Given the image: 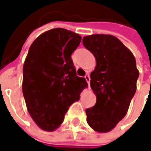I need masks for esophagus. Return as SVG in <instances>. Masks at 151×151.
Returning <instances> with one entry per match:
<instances>
[{
	"mask_svg": "<svg viewBox=\"0 0 151 151\" xmlns=\"http://www.w3.org/2000/svg\"><path fill=\"white\" fill-rule=\"evenodd\" d=\"M85 79H86V82L88 83V86H89V87H90V81H91L90 76H89V75H86V76H85Z\"/></svg>",
	"mask_w": 151,
	"mask_h": 151,
	"instance_id": "1",
	"label": "esophagus"
}]
</instances>
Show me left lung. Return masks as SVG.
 <instances>
[{
  "label": "left lung",
  "mask_w": 151,
  "mask_h": 151,
  "mask_svg": "<svg viewBox=\"0 0 151 151\" xmlns=\"http://www.w3.org/2000/svg\"><path fill=\"white\" fill-rule=\"evenodd\" d=\"M96 65L91 74L96 105L86 110L88 125L100 133L111 131L126 115L136 91L139 70L134 55L118 38L95 34L83 38Z\"/></svg>",
  "instance_id": "left-lung-1"
}]
</instances>
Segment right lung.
<instances>
[{
    "label": "right lung",
    "mask_w": 151,
    "mask_h": 151,
    "mask_svg": "<svg viewBox=\"0 0 151 151\" xmlns=\"http://www.w3.org/2000/svg\"><path fill=\"white\" fill-rule=\"evenodd\" d=\"M81 36L63 28L42 33L31 44L23 65L22 92L31 118L45 131L56 130L87 82L76 76L71 54Z\"/></svg>",
    "instance_id": "obj_1"
}]
</instances>
